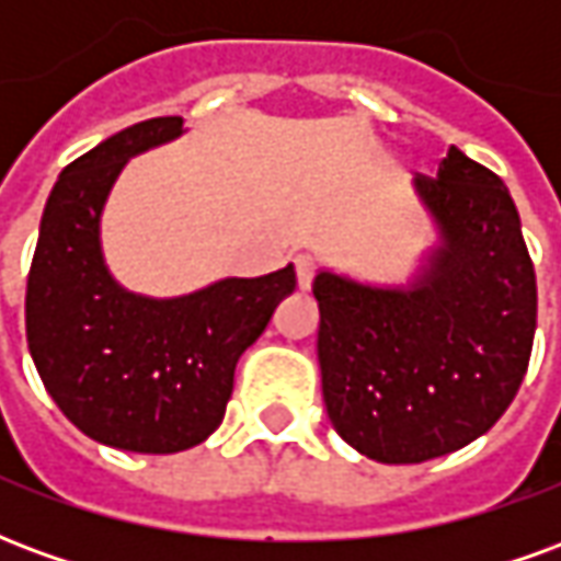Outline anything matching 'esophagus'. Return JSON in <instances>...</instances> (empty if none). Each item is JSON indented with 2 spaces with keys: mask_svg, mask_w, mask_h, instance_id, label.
<instances>
[{
  "mask_svg": "<svg viewBox=\"0 0 561 561\" xmlns=\"http://www.w3.org/2000/svg\"><path fill=\"white\" fill-rule=\"evenodd\" d=\"M294 270H297V288L300 291H309L312 288V279H316V261L309 255L294 257Z\"/></svg>",
  "mask_w": 561,
  "mask_h": 561,
  "instance_id": "34e87169",
  "label": "esophagus"
}]
</instances>
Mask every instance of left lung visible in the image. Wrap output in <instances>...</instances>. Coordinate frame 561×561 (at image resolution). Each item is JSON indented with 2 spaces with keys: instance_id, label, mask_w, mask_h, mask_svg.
Returning <instances> with one entry per match:
<instances>
[{
  "instance_id": "left-lung-1",
  "label": "left lung",
  "mask_w": 561,
  "mask_h": 561,
  "mask_svg": "<svg viewBox=\"0 0 561 561\" xmlns=\"http://www.w3.org/2000/svg\"><path fill=\"white\" fill-rule=\"evenodd\" d=\"M438 243L409 285L318 270V364L333 430L376 462H426L493 426L529 366L538 288L505 183L450 147L414 176Z\"/></svg>"
}]
</instances>
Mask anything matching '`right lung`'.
I'll return each mask as SVG.
<instances>
[{
  "instance_id": "obj_1",
  "label": "right lung",
  "mask_w": 561,
  "mask_h": 561,
  "mask_svg": "<svg viewBox=\"0 0 561 561\" xmlns=\"http://www.w3.org/2000/svg\"><path fill=\"white\" fill-rule=\"evenodd\" d=\"M183 131V116H156L71 161L47 197L26 282V342L47 393L80 433L135 454H176L216 433L240 354L297 285L288 264L156 300L111 276L104 201L131 156Z\"/></svg>"
}]
</instances>
